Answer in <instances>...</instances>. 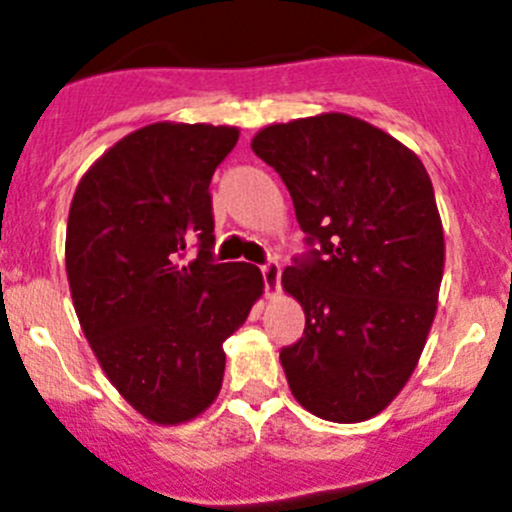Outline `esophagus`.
I'll use <instances>...</instances> for the list:
<instances>
[{"mask_svg": "<svg viewBox=\"0 0 512 512\" xmlns=\"http://www.w3.org/2000/svg\"><path fill=\"white\" fill-rule=\"evenodd\" d=\"M280 277H282L280 262L270 260V262H267V265H262V280H265L267 297L277 294V289H280Z\"/></svg>", "mask_w": 512, "mask_h": 512, "instance_id": "obj_1", "label": "esophagus"}]
</instances>
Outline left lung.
I'll list each match as a JSON object with an SVG mask.
<instances>
[{
  "label": "left lung",
  "instance_id": "left-lung-1",
  "mask_svg": "<svg viewBox=\"0 0 512 512\" xmlns=\"http://www.w3.org/2000/svg\"><path fill=\"white\" fill-rule=\"evenodd\" d=\"M252 151L317 245L282 272L304 309V337L280 352L289 389L324 421H366L411 379L436 317L446 245L431 178L411 148L347 113L272 123Z\"/></svg>",
  "mask_w": 512,
  "mask_h": 512
}]
</instances>
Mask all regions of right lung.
I'll return each mask as SVG.
<instances>
[{
	"instance_id": "add662e5",
	"label": "right lung",
	"mask_w": 512,
	"mask_h": 512,
	"mask_svg": "<svg viewBox=\"0 0 512 512\" xmlns=\"http://www.w3.org/2000/svg\"><path fill=\"white\" fill-rule=\"evenodd\" d=\"M235 126L160 121L108 148L76 185L66 277L103 374L148 421L178 426L220 394L223 342L265 280L247 262H213L215 168ZM190 241L201 250L184 257Z\"/></svg>"
}]
</instances>
